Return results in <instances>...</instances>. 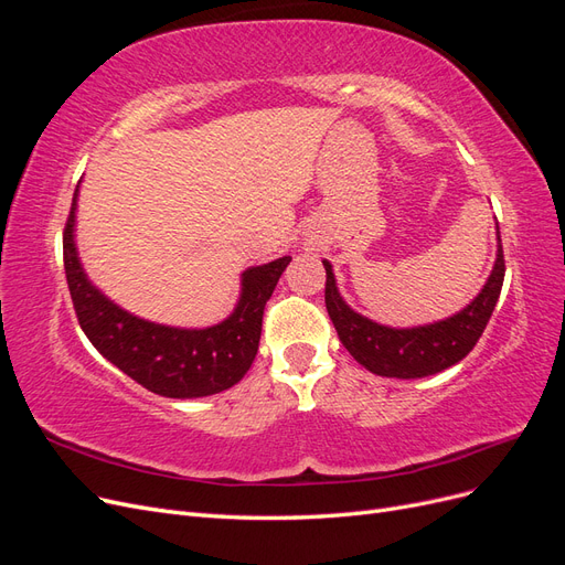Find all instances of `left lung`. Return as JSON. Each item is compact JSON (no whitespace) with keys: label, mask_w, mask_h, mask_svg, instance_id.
<instances>
[{"label":"left lung","mask_w":565,"mask_h":565,"mask_svg":"<svg viewBox=\"0 0 565 565\" xmlns=\"http://www.w3.org/2000/svg\"><path fill=\"white\" fill-rule=\"evenodd\" d=\"M322 266L328 273L324 306H328L339 341L365 370L380 374V377L396 380L429 377V374L448 370L469 355L486 330L504 282V254L498 235V259H494L490 278L467 309H461L452 318L422 324V328L396 330L355 313L339 297L332 264L322 262Z\"/></svg>","instance_id":"1"}]
</instances>
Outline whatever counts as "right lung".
Returning a JSON list of instances; mask_svg holds the SVG:
<instances>
[{
	"mask_svg": "<svg viewBox=\"0 0 565 565\" xmlns=\"http://www.w3.org/2000/svg\"><path fill=\"white\" fill-rule=\"evenodd\" d=\"M77 191L63 231V264L79 328L96 351L164 398H202L241 382L259 351L266 301L292 256L247 268L241 301L224 322L204 330L148 322L119 309L84 273L75 247Z\"/></svg>",
	"mask_w": 565,
	"mask_h": 565,
	"instance_id": "add662e5",
	"label": "right lung"
}]
</instances>
